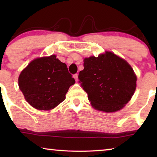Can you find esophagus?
<instances>
[{
  "instance_id": "esophagus-1",
  "label": "esophagus",
  "mask_w": 157,
  "mask_h": 157,
  "mask_svg": "<svg viewBox=\"0 0 157 157\" xmlns=\"http://www.w3.org/2000/svg\"><path fill=\"white\" fill-rule=\"evenodd\" d=\"M74 79H75V81H78V74H74Z\"/></svg>"
}]
</instances>
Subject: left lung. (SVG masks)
Returning a JSON list of instances; mask_svg holds the SVG:
<instances>
[{
    "label": "left lung",
    "mask_w": 157,
    "mask_h": 157,
    "mask_svg": "<svg viewBox=\"0 0 157 157\" xmlns=\"http://www.w3.org/2000/svg\"><path fill=\"white\" fill-rule=\"evenodd\" d=\"M79 83L92 106L105 112H115L129 101L136 87V76L125 60L106 51L98 57L83 60Z\"/></svg>",
    "instance_id": "1"
}]
</instances>
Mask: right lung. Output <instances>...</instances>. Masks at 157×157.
I'll list each match as a JSON object with an SVG mask.
<instances>
[{
	"label": "right lung",
	"mask_w": 157,
	"mask_h": 157,
	"mask_svg": "<svg viewBox=\"0 0 157 157\" xmlns=\"http://www.w3.org/2000/svg\"><path fill=\"white\" fill-rule=\"evenodd\" d=\"M75 80L67 66L56 55L32 61L18 77L19 89L27 102L38 110L48 111L63 101Z\"/></svg>",
	"instance_id": "add662e5"
}]
</instances>
